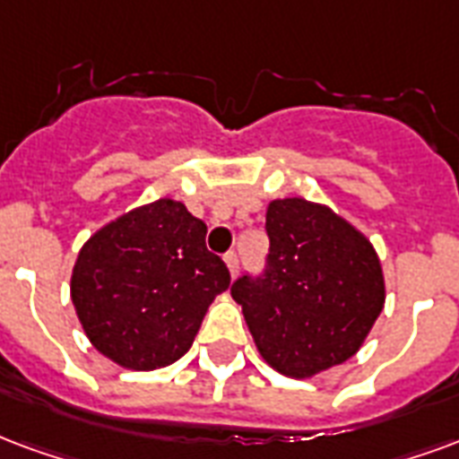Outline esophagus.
I'll return each mask as SVG.
<instances>
[{
    "label": "esophagus",
    "instance_id": "34e87169",
    "mask_svg": "<svg viewBox=\"0 0 459 459\" xmlns=\"http://www.w3.org/2000/svg\"><path fill=\"white\" fill-rule=\"evenodd\" d=\"M223 263H226V267H229L230 277H236V274H238V255H236V253H226Z\"/></svg>",
    "mask_w": 459,
    "mask_h": 459
}]
</instances>
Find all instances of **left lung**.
Returning a JSON list of instances; mask_svg holds the SVG:
<instances>
[{"mask_svg":"<svg viewBox=\"0 0 459 459\" xmlns=\"http://www.w3.org/2000/svg\"><path fill=\"white\" fill-rule=\"evenodd\" d=\"M264 229L267 270L230 287L257 352L291 379L342 365L368 341L385 308L375 246L331 206L304 196L273 199Z\"/></svg>","mask_w":459,"mask_h":459,"instance_id":"obj_1","label":"left lung"}]
</instances>
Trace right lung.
<instances>
[{
    "label": "right lung",
    "mask_w": 459,
    "mask_h": 459,
    "mask_svg": "<svg viewBox=\"0 0 459 459\" xmlns=\"http://www.w3.org/2000/svg\"><path fill=\"white\" fill-rule=\"evenodd\" d=\"M206 223L175 199L135 206L80 247L70 297L84 335L118 368L151 372L185 355L230 274Z\"/></svg>",
    "instance_id": "add662e5"
}]
</instances>
